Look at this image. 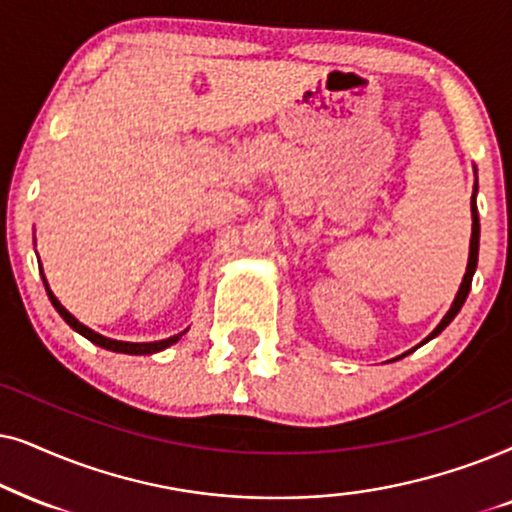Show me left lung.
<instances>
[{
    "label": "left lung",
    "mask_w": 512,
    "mask_h": 512,
    "mask_svg": "<svg viewBox=\"0 0 512 512\" xmlns=\"http://www.w3.org/2000/svg\"><path fill=\"white\" fill-rule=\"evenodd\" d=\"M475 194H478V180H475V187H473V199H470V210H473V234H470L468 267H466V274H463L461 288H459V292H456V297H454V302H452V309H449V311L445 313V318L440 320V325L435 327V330L431 332V335H428L421 344L431 342L433 337H438L440 332L445 330V327H447L449 323H452L454 316H456V313L461 311V306H463V302H466V297H468V292H470V283H473L475 267H478V250H480V217H478V206H475ZM421 344H419V346H421ZM405 356H407V353H405Z\"/></svg>",
    "instance_id": "8db88e82"
}]
</instances>
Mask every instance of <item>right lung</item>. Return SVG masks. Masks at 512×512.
<instances>
[{
    "mask_svg": "<svg viewBox=\"0 0 512 512\" xmlns=\"http://www.w3.org/2000/svg\"><path fill=\"white\" fill-rule=\"evenodd\" d=\"M42 278H44V274H42ZM44 285H46V292H49V299H51V304L56 306V311L60 313V316H63L65 323L70 325L72 330H77L79 335H84V337L88 339V342L98 344L100 349H107V351H114V353H131V356H149V353H156V351H163V349H168L170 344H175L177 339H180L182 335H185V332H180V335H175V337H168V339H161V342H145V344H133V342H117V339L102 337V335H98V332H93L91 327H86L84 323H79V320L74 318L72 313L67 311L65 306L58 302V297L53 295V292H51L49 283H46V278H44Z\"/></svg>",
    "mask_w": 512,
    "mask_h": 512,
    "instance_id": "1",
    "label": "right lung"
}]
</instances>
